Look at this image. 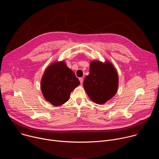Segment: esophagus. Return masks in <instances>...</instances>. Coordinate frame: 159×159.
Returning a JSON list of instances; mask_svg holds the SVG:
<instances>
[{"label":"esophagus","mask_w":159,"mask_h":159,"mask_svg":"<svg viewBox=\"0 0 159 159\" xmlns=\"http://www.w3.org/2000/svg\"><path fill=\"white\" fill-rule=\"evenodd\" d=\"M79 80H80V84H82L83 83V81H84V79H83L82 77H80V78H79Z\"/></svg>","instance_id":"34e87169"}]
</instances>
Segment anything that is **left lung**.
Instances as JSON below:
<instances>
[{
	"label": "left lung",
	"mask_w": 159,
	"mask_h": 159,
	"mask_svg": "<svg viewBox=\"0 0 159 159\" xmlns=\"http://www.w3.org/2000/svg\"><path fill=\"white\" fill-rule=\"evenodd\" d=\"M84 88L93 102L103 104L114 97L118 87V75L115 68L106 61L90 63L89 74L84 81Z\"/></svg>",
	"instance_id": "obj_1"
}]
</instances>
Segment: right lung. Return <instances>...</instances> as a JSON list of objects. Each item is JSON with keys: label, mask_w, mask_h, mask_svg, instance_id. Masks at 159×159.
Listing matches in <instances>:
<instances>
[{"label": "right lung", "mask_w": 159, "mask_h": 159, "mask_svg": "<svg viewBox=\"0 0 159 159\" xmlns=\"http://www.w3.org/2000/svg\"><path fill=\"white\" fill-rule=\"evenodd\" d=\"M80 82L74 72L63 61L51 64L44 71L41 80L43 95L52 105L58 106L70 98V93Z\"/></svg>", "instance_id": "obj_1"}]
</instances>
